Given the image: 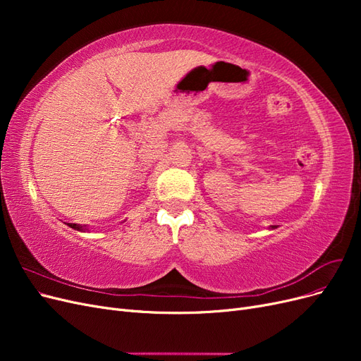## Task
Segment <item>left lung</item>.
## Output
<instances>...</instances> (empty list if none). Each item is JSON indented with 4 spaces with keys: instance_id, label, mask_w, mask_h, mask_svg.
Masks as SVG:
<instances>
[{
    "instance_id": "obj_1",
    "label": "left lung",
    "mask_w": 361,
    "mask_h": 361,
    "mask_svg": "<svg viewBox=\"0 0 361 361\" xmlns=\"http://www.w3.org/2000/svg\"><path fill=\"white\" fill-rule=\"evenodd\" d=\"M276 227H277V226H271V227H269V228H276Z\"/></svg>"
}]
</instances>
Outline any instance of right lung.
<instances>
[{
  "instance_id": "1",
  "label": "right lung",
  "mask_w": 361,
  "mask_h": 361,
  "mask_svg": "<svg viewBox=\"0 0 361 361\" xmlns=\"http://www.w3.org/2000/svg\"><path fill=\"white\" fill-rule=\"evenodd\" d=\"M68 226H69V227H72V228H75V231H78V232H90V228L87 227V226H81V224H72V223H68Z\"/></svg>"
}]
</instances>
